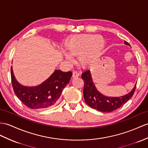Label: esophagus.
I'll list each match as a JSON object with an SVG mask.
<instances>
[{
	"instance_id": "1",
	"label": "esophagus",
	"mask_w": 148,
	"mask_h": 148,
	"mask_svg": "<svg viewBox=\"0 0 148 148\" xmlns=\"http://www.w3.org/2000/svg\"><path fill=\"white\" fill-rule=\"evenodd\" d=\"M79 76H80V73H79L78 72H77L76 71H74L73 72V78H77V77H78Z\"/></svg>"
}]
</instances>
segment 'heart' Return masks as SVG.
I'll list each match as a JSON object with an SVG mask.
<instances>
[{"label": "heart", "mask_w": 148, "mask_h": 148, "mask_svg": "<svg viewBox=\"0 0 148 148\" xmlns=\"http://www.w3.org/2000/svg\"><path fill=\"white\" fill-rule=\"evenodd\" d=\"M105 47V40L101 36L81 34L70 38L65 43L67 52L64 54L65 58L72 60V56H78V63L86 68L95 63L101 56Z\"/></svg>", "instance_id": "1"}]
</instances>
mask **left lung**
<instances>
[{
	"mask_svg": "<svg viewBox=\"0 0 148 148\" xmlns=\"http://www.w3.org/2000/svg\"><path fill=\"white\" fill-rule=\"evenodd\" d=\"M124 44L130 46L125 41ZM82 78L84 81V96L86 103L92 109L102 112H111L120 108L132 97L136 87V84L130 92L122 97H107L97 90L89 70H85L82 74Z\"/></svg>",
	"mask_w": 148,
	"mask_h": 148,
	"instance_id": "1",
	"label": "left lung"
}]
</instances>
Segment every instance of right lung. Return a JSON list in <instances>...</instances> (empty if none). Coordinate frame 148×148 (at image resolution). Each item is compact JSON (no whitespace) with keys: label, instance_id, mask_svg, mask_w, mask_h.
<instances>
[{"label":"right lung","instance_id":"obj_1","mask_svg":"<svg viewBox=\"0 0 148 148\" xmlns=\"http://www.w3.org/2000/svg\"><path fill=\"white\" fill-rule=\"evenodd\" d=\"M10 73L14 93L25 106L32 109H45L55 104L72 76L71 71L56 70L40 85L26 86L17 81L12 66Z\"/></svg>","mask_w":148,"mask_h":148}]
</instances>
